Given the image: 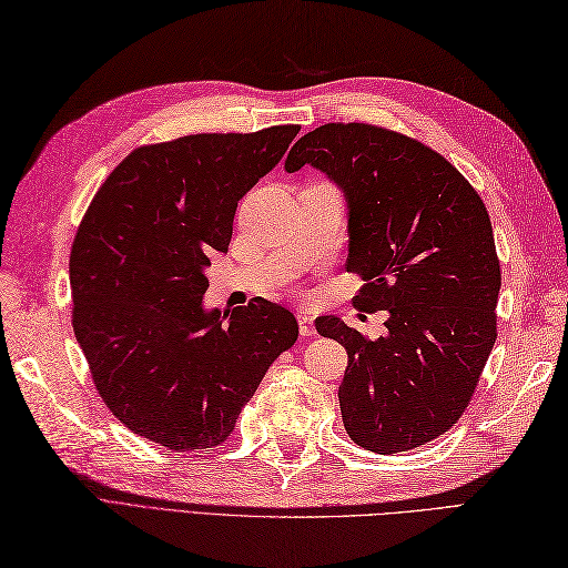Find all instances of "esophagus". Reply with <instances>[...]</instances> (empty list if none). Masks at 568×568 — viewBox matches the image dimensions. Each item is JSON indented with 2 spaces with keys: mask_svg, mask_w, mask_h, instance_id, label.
Instances as JSON below:
<instances>
[{
  "mask_svg": "<svg viewBox=\"0 0 568 568\" xmlns=\"http://www.w3.org/2000/svg\"><path fill=\"white\" fill-rule=\"evenodd\" d=\"M297 322H300V333H302V336H314V333H316L314 318L307 312H300L297 314Z\"/></svg>",
  "mask_w": 568,
  "mask_h": 568,
  "instance_id": "obj_1",
  "label": "esophagus"
}]
</instances>
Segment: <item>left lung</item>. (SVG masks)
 <instances>
[{
    "label": "left lung",
    "instance_id": "obj_1",
    "mask_svg": "<svg viewBox=\"0 0 568 568\" xmlns=\"http://www.w3.org/2000/svg\"><path fill=\"white\" fill-rule=\"evenodd\" d=\"M304 165L345 192V268L365 281L353 304L388 314L376 341L338 316L316 318L347 351L345 432L374 454L423 446L458 423L497 341L501 266L489 213L442 153L386 126H316L285 160L287 172Z\"/></svg>",
    "mask_w": 568,
    "mask_h": 568
}]
</instances>
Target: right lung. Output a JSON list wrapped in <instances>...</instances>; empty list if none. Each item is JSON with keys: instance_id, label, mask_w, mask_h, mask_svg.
<instances>
[{"instance_id": "right-lung-1", "label": "right lung", "mask_w": 568, "mask_h": 568, "mask_svg": "<svg viewBox=\"0 0 568 568\" xmlns=\"http://www.w3.org/2000/svg\"><path fill=\"white\" fill-rule=\"evenodd\" d=\"M300 124L145 143L98 189L69 256L71 324L95 390L124 427L178 454L221 446L268 367L300 336L285 307L201 304L237 201Z\"/></svg>"}]
</instances>
